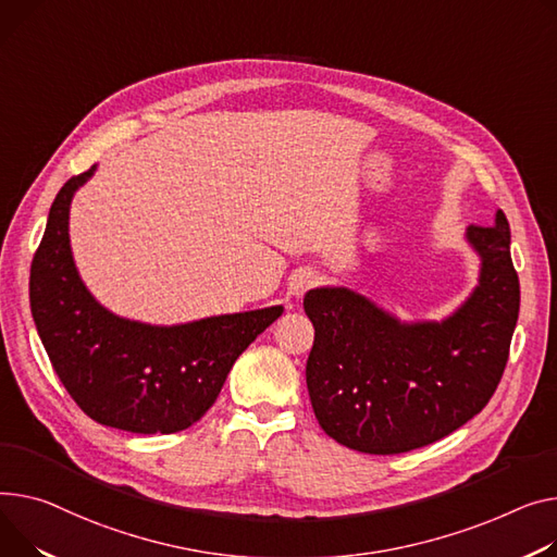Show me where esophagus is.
Masks as SVG:
<instances>
[{"instance_id":"esophagus-1","label":"esophagus","mask_w":557,"mask_h":557,"mask_svg":"<svg viewBox=\"0 0 557 557\" xmlns=\"http://www.w3.org/2000/svg\"><path fill=\"white\" fill-rule=\"evenodd\" d=\"M318 284H320V273H318V271H313V269H300L298 273H295V275L290 277L288 288H290V293L295 295V298H302V295H305L307 290H311V288L318 286Z\"/></svg>"}]
</instances>
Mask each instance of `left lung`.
<instances>
[{"mask_svg": "<svg viewBox=\"0 0 557 557\" xmlns=\"http://www.w3.org/2000/svg\"><path fill=\"white\" fill-rule=\"evenodd\" d=\"M479 282L443 320L403 322L345 286L305 295L315 338L307 387L318 423L343 446L398 455L448 436L484 410L520 313L506 214L470 226Z\"/></svg>", "mask_w": 557, "mask_h": 557, "instance_id": "obj_1", "label": "left lung"}]
</instances>
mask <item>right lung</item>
I'll use <instances>...</instances> for the list:
<instances>
[{
	"mask_svg": "<svg viewBox=\"0 0 557 557\" xmlns=\"http://www.w3.org/2000/svg\"><path fill=\"white\" fill-rule=\"evenodd\" d=\"M91 170L58 193L30 264V313L58 379L100 425L136 434H172L197 423L216 400L239 354L271 326L282 305L147 324L104 309L73 262L69 210Z\"/></svg>",
	"mask_w": 557,
	"mask_h": 557,
	"instance_id": "1",
	"label": "right lung"
}]
</instances>
